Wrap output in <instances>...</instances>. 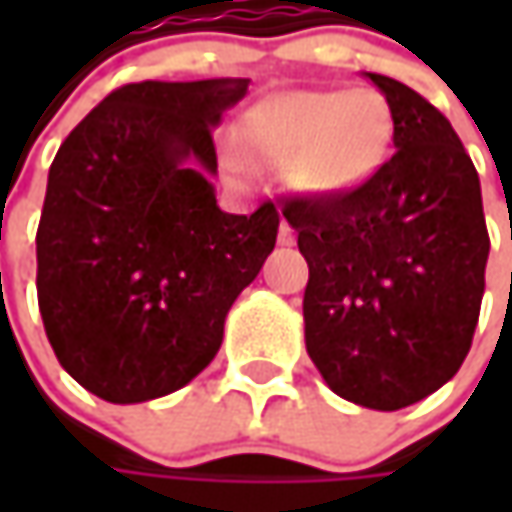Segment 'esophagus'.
I'll use <instances>...</instances> for the list:
<instances>
[{
  "instance_id": "1",
  "label": "esophagus",
  "mask_w": 512,
  "mask_h": 512,
  "mask_svg": "<svg viewBox=\"0 0 512 512\" xmlns=\"http://www.w3.org/2000/svg\"><path fill=\"white\" fill-rule=\"evenodd\" d=\"M296 242V233H293V227L287 225L285 219H282V225H279V245L290 247Z\"/></svg>"
}]
</instances>
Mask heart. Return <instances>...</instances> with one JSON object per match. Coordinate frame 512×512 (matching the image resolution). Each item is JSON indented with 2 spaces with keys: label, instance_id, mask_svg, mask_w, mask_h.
Listing matches in <instances>:
<instances>
[{
  "label": "heart",
  "instance_id": "obj_1",
  "mask_svg": "<svg viewBox=\"0 0 512 512\" xmlns=\"http://www.w3.org/2000/svg\"><path fill=\"white\" fill-rule=\"evenodd\" d=\"M236 133L250 165L293 168L302 190L339 196L382 168L393 113L376 90H287L247 110Z\"/></svg>",
  "mask_w": 512,
  "mask_h": 512
}]
</instances>
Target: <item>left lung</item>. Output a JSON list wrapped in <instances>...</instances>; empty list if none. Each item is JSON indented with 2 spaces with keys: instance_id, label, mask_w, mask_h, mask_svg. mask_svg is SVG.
<instances>
[{
  "instance_id": "1",
  "label": "left lung",
  "mask_w": 512,
  "mask_h": 512,
  "mask_svg": "<svg viewBox=\"0 0 512 512\" xmlns=\"http://www.w3.org/2000/svg\"><path fill=\"white\" fill-rule=\"evenodd\" d=\"M393 113L396 153L362 187L282 207L307 259V356L370 410L422 402L470 350L490 236L482 185L456 130L424 96L367 73Z\"/></svg>"
}]
</instances>
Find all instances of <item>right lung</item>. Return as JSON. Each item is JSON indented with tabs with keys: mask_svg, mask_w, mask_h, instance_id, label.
Here are the masks:
<instances>
[{
	"mask_svg": "<svg viewBox=\"0 0 512 512\" xmlns=\"http://www.w3.org/2000/svg\"><path fill=\"white\" fill-rule=\"evenodd\" d=\"M250 79L133 82L70 130L36 230V293L59 364L136 404L196 379L276 247L279 210L216 205L213 128Z\"/></svg>",
	"mask_w": 512,
	"mask_h": 512,
	"instance_id": "add662e5",
	"label": "right lung"
}]
</instances>
